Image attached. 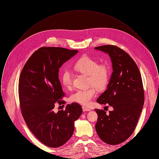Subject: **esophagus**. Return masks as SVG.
Segmentation results:
<instances>
[{"instance_id":"obj_1","label":"esophagus","mask_w":159,"mask_h":159,"mask_svg":"<svg viewBox=\"0 0 159 159\" xmlns=\"http://www.w3.org/2000/svg\"><path fill=\"white\" fill-rule=\"evenodd\" d=\"M82 109H83V111H91V109L88 107H86L85 106H83L82 107Z\"/></svg>"}]
</instances>
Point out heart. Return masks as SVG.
<instances>
[{
	"instance_id": "b5f03b06",
	"label": "heart",
	"mask_w": 159,
	"mask_h": 159,
	"mask_svg": "<svg viewBox=\"0 0 159 159\" xmlns=\"http://www.w3.org/2000/svg\"><path fill=\"white\" fill-rule=\"evenodd\" d=\"M73 69L82 74L88 75V82L91 86L86 89L77 90L73 93L70 100L84 106L89 105L91 100L97 94L95 87L99 90L104 89L109 79L110 70L105 64H99L97 61L88 56H84L77 61L73 66ZM61 81L62 85L69 89L73 83V75L70 70H64L61 76Z\"/></svg>"
}]
</instances>
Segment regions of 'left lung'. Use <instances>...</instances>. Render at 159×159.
I'll return each instance as SVG.
<instances>
[{
    "label": "left lung",
    "mask_w": 159,
    "mask_h": 159,
    "mask_svg": "<svg viewBox=\"0 0 159 159\" xmlns=\"http://www.w3.org/2000/svg\"><path fill=\"white\" fill-rule=\"evenodd\" d=\"M95 49L108 54L113 70L107 89L97 100L100 104L112 106L113 110L106 114L103 110L95 109L98 114L95 129L104 143L120 144L134 132L143 110L142 78L135 61L120 48L107 45Z\"/></svg>",
    "instance_id": "left-lung-1"
}]
</instances>
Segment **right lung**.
<instances>
[{
	"label": "right lung",
	"mask_w": 159,
	"mask_h": 159,
	"mask_svg": "<svg viewBox=\"0 0 159 159\" xmlns=\"http://www.w3.org/2000/svg\"><path fill=\"white\" fill-rule=\"evenodd\" d=\"M77 50L60 47H42L36 51L24 65L18 84L23 118L33 134L43 144L56 148L71 137L75 121L82 113L79 104H68L66 110L53 111L65 94L59 78V68L75 56Z\"/></svg>",
	"instance_id": "1"
}]
</instances>
